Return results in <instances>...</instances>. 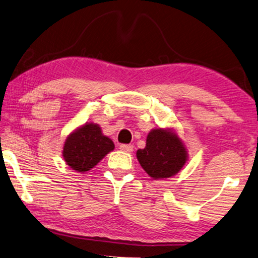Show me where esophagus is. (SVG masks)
<instances>
[{"mask_svg": "<svg viewBox=\"0 0 258 258\" xmlns=\"http://www.w3.org/2000/svg\"><path fill=\"white\" fill-rule=\"evenodd\" d=\"M120 150L123 151V152H126V153H130V152H133L134 146L132 144H121Z\"/></svg>", "mask_w": 258, "mask_h": 258, "instance_id": "34e87169", "label": "esophagus"}]
</instances>
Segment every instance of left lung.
Instances as JSON below:
<instances>
[{"label": "left lung", "instance_id": "obj_1", "mask_svg": "<svg viewBox=\"0 0 258 258\" xmlns=\"http://www.w3.org/2000/svg\"><path fill=\"white\" fill-rule=\"evenodd\" d=\"M137 159L152 178H169L186 162V150L177 135L170 130H152L145 149L137 151Z\"/></svg>", "mask_w": 258, "mask_h": 258}]
</instances>
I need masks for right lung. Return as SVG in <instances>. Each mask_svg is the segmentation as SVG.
Instances as JSON below:
<instances>
[{"label": "right lung", "mask_w": 258, "mask_h": 258, "mask_svg": "<svg viewBox=\"0 0 258 258\" xmlns=\"http://www.w3.org/2000/svg\"><path fill=\"white\" fill-rule=\"evenodd\" d=\"M113 150V142L101 134L99 126L87 123L67 137L62 155L73 170L84 172L94 168Z\"/></svg>", "instance_id": "obj_1"}]
</instances>
